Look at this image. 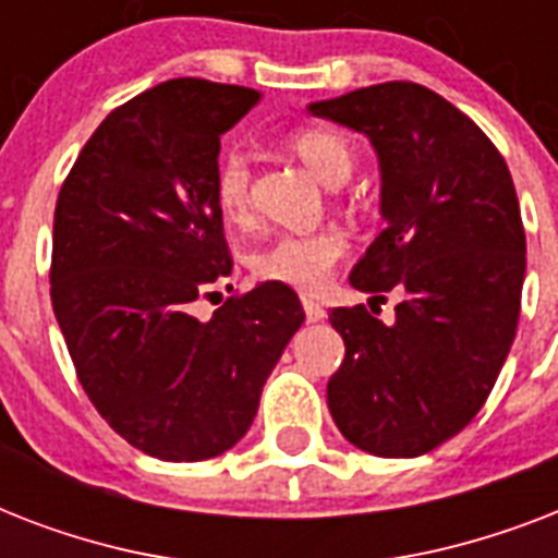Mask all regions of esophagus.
I'll return each mask as SVG.
<instances>
[{
  "label": "esophagus",
  "instance_id": "obj_1",
  "mask_svg": "<svg viewBox=\"0 0 558 558\" xmlns=\"http://www.w3.org/2000/svg\"><path fill=\"white\" fill-rule=\"evenodd\" d=\"M301 304H304L306 322H310V324L324 322V318H327V313H324V306L318 304V301H313V298H304V301H301Z\"/></svg>",
  "mask_w": 558,
  "mask_h": 558
}]
</instances>
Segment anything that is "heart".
<instances>
[{
	"label": "heart",
	"mask_w": 558,
	"mask_h": 558,
	"mask_svg": "<svg viewBox=\"0 0 558 558\" xmlns=\"http://www.w3.org/2000/svg\"><path fill=\"white\" fill-rule=\"evenodd\" d=\"M289 147L327 187L344 185L353 173V147L344 135L332 130H301L292 135ZM214 196L228 222H248L252 168L243 153L222 156L214 177ZM344 236L330 228L313 234H280L252 254V269L263 280H275L301 292H318L327 287L332 266L344 257Z\"/></svg>",
	"instance_id": "b5f03b06"
}]
</instances>
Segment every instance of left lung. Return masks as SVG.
<instances>
[{"label": "left lung", "mask_w": 558, "mask_h": 558, "mask_svg": "<svg viewBox=\"0 0 558 558\" xmlns=\"http://www.w3.org/2000/svg\"><path fill=\"white\" fill-rule=\"evenodd\" d=\"M306 109L373 144L385 228L350 287L402 295L390 324L362 304L330 310L344 362L327 405L356 449L420 458L472 423L515 339L527 269L515 185L481 126L420 83Z\"/></svg>", "instance_id": "8db88e82"}]
</instances>
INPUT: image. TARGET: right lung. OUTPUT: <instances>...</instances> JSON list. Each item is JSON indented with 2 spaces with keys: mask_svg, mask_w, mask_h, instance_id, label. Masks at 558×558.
<instances>
[{
  "mask_svg": "<svg viewBox=\"0 0 558 558\" xmlns=\"http://www.w3.org/2000/svg\"><path fill=\"white\" fill-rule=\"evenodd\" d=\"M260 92L177 77L112 109L60 187L51 306L86 397L144 454L217 458L243 440L304 324L266 280L210 322L191 304L231 271L214 196L219 138Z\"/></svg>",
  "mask_w": 558,
  "mask_h": 558,
  "instance_id": "add662e5",
  "label": "right lung"
}]
</instances>
